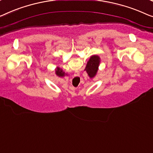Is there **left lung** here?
<instances>
[{
  "label": "left lung",
  "mask_w": 153,
  "mask_h": 153,
  "mask_svg": "<svg viewBox=\"0 0 153 153\" xmlns=\"http://www.w3.org/2000/svg\"><path fill=\"white\" fill-rule=\"evenodd\" d=\"M100 63V58L98 56H91L89 60L86 64V68L84 71H86L88 74V76L91 78H93L97 74V70Z\"/></svg>",
  "instance_id": "8db88e82"
}]
</instances>
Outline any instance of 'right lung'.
Masks as SVG:
<instances>
[{"instance_id":"1","label":"right lung","mask_w":153,"mask_h":153,"mask_svg":"<svg viewBox=\"0 0 153 153\" xmlns=\"http://www.w3.org/2000/svg\"><path fill=\"white\" fill-rule=\"evenodd\" d=\"M56 74L59 77H63L65 76V72L62 71V70L60 69V68L57 67L56 69Z\"/></svg>"}]
</instances>
